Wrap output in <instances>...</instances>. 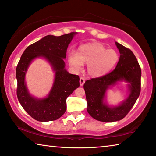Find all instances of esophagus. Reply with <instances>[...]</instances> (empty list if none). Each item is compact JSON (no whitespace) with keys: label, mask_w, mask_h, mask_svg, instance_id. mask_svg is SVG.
<instances>
[{"label":"esophagus","mask_w":156,"mask_h":156,"mask_svg":"<svg viewBox=\"0 0 156 156\" xmlns=\"http://www.w3.org/2000/svg\"><path fill=\"white\" fill-rule=\"evenodd\" d=\"M84 82H85V80H84V78L81 77L80 78V86H83V84H84Z\"/></svg>","instance_id":"1"}]
</instances>
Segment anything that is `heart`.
<instances>
[{"mask_svg": "<svg viewBox=\"0 0 156 156\" xmlns=\"http://www.w3.org/2000/svg\"><path fill=\"white\" fill-rule=\"evenodd\" d=\"M67 60L74 72H80L83 69L84 63H87L89 75L100 77L114 67L118 60V54L115 50L107 49L101 44L92 43L81 45L77 53L70 51Z\"/></svg>", "mask_w": 156, "mask_h": 156, "instance_id": "heart-1", "label": "heart"}]
</instances>
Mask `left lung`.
I'll return each mask as SVG.
<instances>
[{
    "label": "left lung",
    "instance_id": "obj_1",
    "mask_svg": "<svg viewBox=\"0 0 156 156\" xmlns=\"http://www.w3.org/2000/svg\"><path fill=\"white\" fill-rule=\"evenodd\" d=\"M115 43L120 54L115 69L102 77L87 80L83 87L89 114L105 122H115L125 118L136 102L141 89V69L135 55L122 44ZM121 81L128 83V97L117 106H110L105 101L106 91Z\"/></svg>",
    "mask_w": 156,
    "mask_h": 156
}]
</instances>
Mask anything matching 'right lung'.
Wrapping results in <instances>:
<instances>
[{"label": "right lung", "instance_id": "1", "mask_svg": "<svg viewBox=\"0 0 156 156\" xmlns=\"http://www.w3.org/2000/svg\"><path fill=\"white\" fill-rule=\"evenodd\" d=\"M77 32L60 36L48 35L33 43L23 52L16 70L18 101L31 117L40 122L56 120L64 114L66 100L80 86L78 75L71 74L65 69L64 59L71 41ZM38 57L45 59L55 73L52 87L48 96L37 99L30 94L25 75L30 64Z\"/></svg>", "mask_w": 156, "mask_h": 156}]
</instances>
